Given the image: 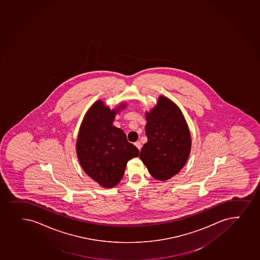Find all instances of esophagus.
I'll return each mask as SVG.
<instances>
[{
  "mask_svg": "<svg viewBox=\"0 0 260 260\" xmlns=\"http://www.w3.org/2000/svg\"><path fill=\"white\" fill-rule=\"evenodd\" d=\"M135 146L137 147V149H139V151H140L141 149H142V144H141L139 141H137V142L135 143Z\"/></svg>",
  "mask_w": 260,
  "mask_h": 260,
  "instance_id": "1",
  "label": "esophagus"
}]
</instances>
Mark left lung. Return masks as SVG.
Wrapping results in <instances>:
<instances>
[{
    "mask_svg": "<svg viewBox=\"0 0 260 260\" xmlns=\"http://www.w3.org/2000/svg\"><path fill=\"white\" fill-rule=\"evenodd\" d=\"M147 142L140 157L149 174L167 181L178 174L189 157L192 139L181 109L160 95L156 105L145 112Z\"/></svg>",
    "mask_w": 260,
    "mask_h": 260,
    "instance_id": "obj_1",
    "label": "left lung"
}]
</instances>
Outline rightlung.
Wrapping results in <instances>:
<instances>
[{
    "label": "right lung",
    "instance_id": "obj_1",
    "mask_svg": "<svg viewBox=\"0 0 260 260\" xmlns=\"http://www.w3.org/2000/svg\"><path fill=\"white\" fill-rule=\"evenodd\" d=\"M125 108L126 103L111 109L103 100H98L85 113L79 128L76 142L79 164L102 187L117 186L127 162L139 155V150L128 143L123 129L113 125L116 115Z\"/></svg>",
    "mask_w": 260,
    "mask_h": 260
}]
</instances>
